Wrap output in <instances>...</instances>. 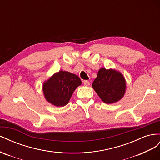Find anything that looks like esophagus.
Listing matches in <instances>:
<instances>
[{"mask_svg":"<svg viewBox=\"0 0 160 160\" xmlns=\"http://www.w3.org/2000/svg\"><path fill=\"white\" fill-rule=\"evenodd\" d=\"M84 84L85 86H89L90 85V82L88 80H84Z\"/></svg>","mask_w":160,"mask_h":160,"instance_id":"34e87169","label":"esophagus"}]
</instances>
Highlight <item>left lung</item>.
<instances>
[{
	"instance_id": "1",
	"label": "left lung",
	"mask_w": 160,
	"mask_h": 160,
	"mask_svg": "<svg viewBox=\"0 0 160 160\" xmlns=\"http://www.w3.org/2000/svg\"><path fill=\"white\" fill-rule=\"evenodd\" d=\"M92 87L104 102L112 104L118 101L125 92V80L120 72L100 68L94 80Z\"/></svg>"
}]
</instances>
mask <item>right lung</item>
I'll use <instances>...</instances> for the list:
<instances>
[{
	"instance_id": "obj_1",
	"label": "right lung",
	"mask_w": 160,
	"mask_h": 160,
	"mask_svg": "<svg viewBox=\"0 0 160 160\" xmlns=\"http://www.w3.org/2000/svg\"><path fill=\"white\" fill-rule=\"evenodd\" d=\"M81 83L78 76L61 70L44 82L43 91L48 102L56 107H63L69 102L74 91Z\"/></svg>"
}]
</instances>
